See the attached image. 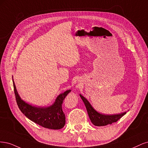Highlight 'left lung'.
Listing matches in <instances>:
<instances>
[{
	"mask_svg": "<svg viewBox=\"0 0 148 148\" xmlns=\"http://www.w3.org/2000/svg\"><path fill=\"white\" fill-rule=\"evenodd\" d=\"M80 97L86 107L90 121L95 126H105L108 124H112V123L116 122L119 119H120L127 113V112H124L120 114H111V115L99 113L95 110L88 100L82 95L80 94Z\"/></svg>",
	"mask_w": 148,
	"mask_h": 148,
	"instance_id": "left-lung-1",
	"label": "left lung"
}]
</instances>
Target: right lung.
Masks as SVG:
<instances>
[{
	"mask_svg": "<svg viewBox=\"0 0 148 148\" xmlns=\"http://www.w3.org/2000/svg\"><path fill=\"white\" fill-rule=\"evenodd\" d=\"M12 79L18 108L26 117L37 124L49 129L59 130L64 126L66 117L62 110V104L65 97L71 92V90H66L64 93L60 94L51 106L37 107L31 105L21 98L17 92L13 79Z\"/></svg>",
	"mask_w": 148,
	"mask_h": 148,
	"instance_id": "1",
	"label": "right lung"
}]
</instances>
